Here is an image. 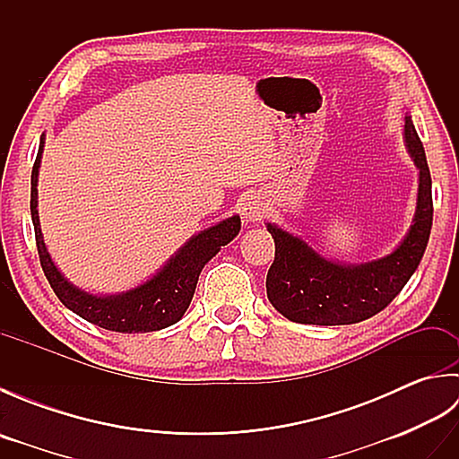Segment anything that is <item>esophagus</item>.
Wrapping results in <instances>:
<instances>
[{"instance_id":"1","label":"esophagus","mask_w":459,"mask_h":459,"mask_svg":"<svg viewBox=\"0 0 459 459\" xmlns=\"http://www.w3.org/2000/svg\"><path fill=\"white\" fill-rule=\"evenodd\" d=\"M268 212L266 203L262 201L256 195H250V197L242 203V217L250 222H258L264 219V214Z\"/></svg>"}]
</instances>
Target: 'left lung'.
<instances>
[{
  "mask_svg": "<svg viewBox=\"0 0 459 459\" xmlns=\"http://www.w3.org/2000/svg\"><path fill=\"white\" fill-rule=\"evenodd\" d=\"M404 135L420 169V185L414 224L393 255L359 266L337 264L317 255L304 240L268 224L276 255L266 276V291L270 304L290 321L309 325L365 321L401 294L420 264L434 217L432 178L411 116H406Z\"/></svg>",
  "mask_w": 459,
  "mask_h": 459,
  "instance_id": "left-lung-1",
  "label": "left lung"
}]
</instances>
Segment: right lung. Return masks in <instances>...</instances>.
I'll return each mask as SVG.
<instances>
[{
	"label": "right lung",
	"instance_id": "1",
	"mask_svg": "<svg viewBox=\"0 0 459 459\" xmlns=\"http://www.w3.org/2000/svg\"><path fill=\"white\" fill-rule=\"evenodd\" d=\"M43 143L45 140L41 138L31 171V219L39 260L56 298L76 316L102 329L118 331V333H142V331H158L178 324L191 304L203 266L217 255L221 247L229 245L238 235L240 219L230 217L199 232L152 280L126 294L106 298L86 294L63 278L48 256L41 237L37 214V175Z\"/></svg>",
	"mask_w": 459,
	"mask_h": 459
}]
</instances>
